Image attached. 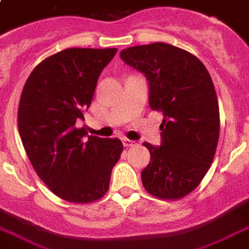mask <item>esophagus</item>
Masks as SVG:
<instances>
[{"label":"esophagus","mask_w":249,"mask_h":249,"mask_svg":"<svg viewBox=\"0 0 249 249\" xmlns=\"http://www.w3.org/2000/svg\"><path fill=\"white\" fill-rule=\"evenodd\" d=\"M123 145H124L125 147H130V146L136 145V142L132 141V140H128V138H123Z\"/></svg>","instance_id":"esophagus-1"}]
</instances>
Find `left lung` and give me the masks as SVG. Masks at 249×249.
Masks as SVG:
<instances>
[{
    "mask_svg": "<svg viewBox=\"0 0 249 249\" xmlns=\"http://www.w3.org/2000/svg\"><path fill=\"white\" fill-rule=\"evenodd\" d=\"M121 60L147 79L151 109L163 113L160 145H143L150 162L143 187L163 200L187 196L204 179L219 138V108L204 64L175 45L153 43L123 49Z\"/></svg>",
    "mask_w": 249,
    "mask_h": 249,
    "instance_id": "obj_1",
    "label": "left lung"
}]
</instances>
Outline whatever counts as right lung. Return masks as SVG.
<instances>
[{"label":"right lung","instance_id":"obj_1","mask_svg":"<svg viewBox=\"0 0 249 249\" xmlns=\"http://www.w3.org/2000/svg\"><path fill=\"white\" fill-rule=\"evenodd\" d=\"M116 48H68L32 70L18 109V128L32 167L60 198H102L123 151L119 138L89 136L75 123L90 107L102 70Z\"/></svg>","mask_w":249,"mask_h":249}]
</instances>
